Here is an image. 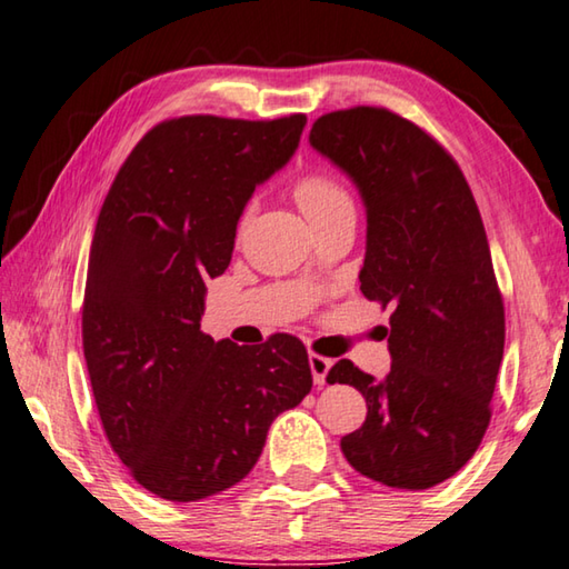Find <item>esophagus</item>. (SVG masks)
Masks as SVG:
<instances>
[{"mask_svg":"<svg viewBox=\"0 0 569 569\" xmlns=\"http://www.w3.org/2000/svg\"><path fill=\"white\" fill-rule=\"evenodd\" d=\"M308 366H311L316 387H323L326 377H329V371H331V359H326V356H319V353H311L308 356Z\"/></svg>","mask_w":569,"mask_h":569,"instance_id":"esophagus-1","label":"esophagus"}]
</instances>
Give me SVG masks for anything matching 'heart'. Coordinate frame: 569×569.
<instances>
[{
    "instance_id": "heart-1",
    "label": "heart",
    "mask_w": 569,
    "mask_h": 569,
    "mask_svg": "<svg viewBox=\"0 0 569 569\" xmlns=\"http://www.w3.org/2000/svg\"><path fill=\"white\" fill-rule=\"evenodd\" d=\"M293 196L308 220L336 213V210L343 208H353L349 192H346L333 178L321 176V172H311V176H303L298 180Z\"/></svg>"
}]
</instances>
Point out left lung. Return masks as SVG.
I'll return each mask as SVG.
<instances>
[{"mask_svg":"<svg viewBox=\"0 0 569 569\" xmlns=\"http://www.w3.org/2000/svg\"><path fill=\"white\" fill-rule=\"evenodd\" d=\"M308 142L359 190L361 293L393 306L387 377L373 379L349 359L326 377L359 389L369 407L341 451L373 481L429 489L467 465L492 417L505 306L485 223L455 158L399 114L329 112Z\"/></svg>","mask_w":569,"mask_h":569,"instance_id":"left-lung-1","label":"left lung"}]
</instances>
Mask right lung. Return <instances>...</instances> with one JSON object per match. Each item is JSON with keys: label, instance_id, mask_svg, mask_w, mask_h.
I'll return each instance as SVG.
<instances>
[{"label": "right lung", "instance_id": "right-lung-1", "mask_svg": "<svg viewBox=\"0 0 569 569\" xmlns=\"http://www.w3.org/2000/svg\"><path fill=\"white\" fill-rule=\"evenodd\" d=\"M306 114L160 122L124 160L94 228L82 349L104 435L148 492L198 502L238 485L273 419L313 387L306 346L200 331L206 281L228 268L258 186L301 142Z\"/></svg>", "mask_w": 569, "mask_h": 569}]
</instances>
